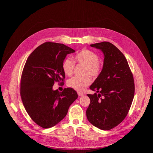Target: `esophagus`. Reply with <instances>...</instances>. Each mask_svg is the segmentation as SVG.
<instances>
[{"label":"esophagus","mask_w":153,"mask_h":153,"mask_svg":"<svg viewBox=\"0 0 153 153\" xmlns=\"http://www.w3.org/2000/svg\"><path fill=\"white\" fill-rule=\"evenodd\" d=\"M77 94H78V95L79 96H83L84 95V94H83V93H82V92H77Z\"/></svg>","instance_id":"34e87169"}]
</instances>
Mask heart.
<instances>
[{
    "label": "heart",
    "mask_w": 153,
    "mask_h": 153,
    "mask_svg": "<svg viewBox=\"0 0 153 153\" xmlns=\"http://www.w3.org/2000/svg\"><path fill=\"white\" fill-rule=\"evenodd\" d=\"M74 61L68 58L64 59L62 63V69L64 73L71 76L73 74L75 62L84 66L83 74L85 76L73 77L68 82L69 87L77 91H82L92 82L90 76L96 79L100 75L103 68V62L99 59L97 53L85 48L74 55Z\"/></svg>",
    "instance_id": "1"
}]
</instances>
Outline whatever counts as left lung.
<instances>
[{
	"label": "left lung",
	"instance_id": "left-lung-1",
	"mask_svg": "<svg viewBox=\"0 0 153 153\" xmlns=\"http://www.w3.org/2000/svg\"><path fill=\"white\" fill-rule=\"evenodd\" d=\"M91 46L102 51L104 61L100 75L90 87L97 93L87 94L91 102L86 115L95 127L109 130L121 123L130 110L134 95L133 76L125 56L115 45L103 42Z\"/></svg>",
	"mask_w": 153,
	"mask_h": 153
}]
</instances>
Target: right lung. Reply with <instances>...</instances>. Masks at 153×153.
<instances>
[{
  "label": "right lung",
  "mask_w": 153,
  "mask_h": 153,
  "mask_svg": "<svg viewBox=\"0 0 153 153\" xmlns=\"http://www.w3.org/2000/svg\"><path fill=\"white\" fill-rule=\"evenodd\" d=\"M75 51L61 43L45 42L32 52L24 66L20 80V96L31 120L43 128L55 126L65 117L78 95L72 88L53 91L56 82H63L62 63ZM64 84V82H63Z\"/></svg>",
  "instance_id": "add662e5"
}]
</instances>
